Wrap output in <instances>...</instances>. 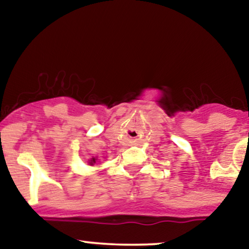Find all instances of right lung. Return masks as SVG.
I'll return each instance as SVG.
<instances>
[{"instance_id":"right-lung-1","label":"right lung","mask_w":249,"mask_h":249,"mask_svg":"<svg viewBox=\"0 0 249 249\" xmlns=\"http://www.w3.org/2000/svg\"><path fill=\"white\" fill-rule=\"evenodd\" d=\"M94 163H96V158H93L91 160H89V164L94 165Z\"/></svg>"}]
</instances>
